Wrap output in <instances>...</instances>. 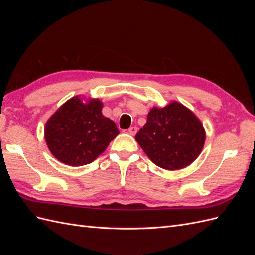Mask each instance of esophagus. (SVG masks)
<instances>
[{"mask_svg": "<svg viewBox=\"0 0 255 255\" xmlns=\"http://www.w3.org/2000/svg\"><path fill=\"white\" fill-rule=\"evenodd\" d=\"M128 132L129 135L134 136V135H136V133H137V128H136V127H130V128H128Z\"/></svg>", "mask_w": 255, "mask_h": 255, "instance_id": "34e87169", "label": "esophagus"}]
</instances>
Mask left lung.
I'll use <instances>...</instances> for the list:
<instances>
[{"mask_svg": "<svg viewBox=\"0 0 255 255\" xmlns=\"http://www.w3.org/2000/svg\"><path fill=\"white\" fill-rule=\"evenodd\" d=\"M135 139L156 166L179 170L200 155L205 130L194 113L174 101L161 109H151L146 123Z\"/></svg>", "mask_w": 255, "mask_h": 255, "instance_id": "left-lung-1", "label": "left lung"}]
</instances>
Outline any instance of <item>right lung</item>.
Listing matches in <instances>:
<instances>
[{"instance_id": "right-lung-1", "label": "right lung", "mask_w": 255, "mask_h": 255, "mask_svg": "<svg viewBox=\"0 0 255 255\" xmlns=\"http://www.w3.org/2000/svg\"><path fill=\"white\" fill-rule=\"evenodd\" d=\"M99 99L68 100L45 123L44 138L51 153L69 166H84L102 154L119 134L116 123L102 115Z\"/></svg>"}]
</instances>
